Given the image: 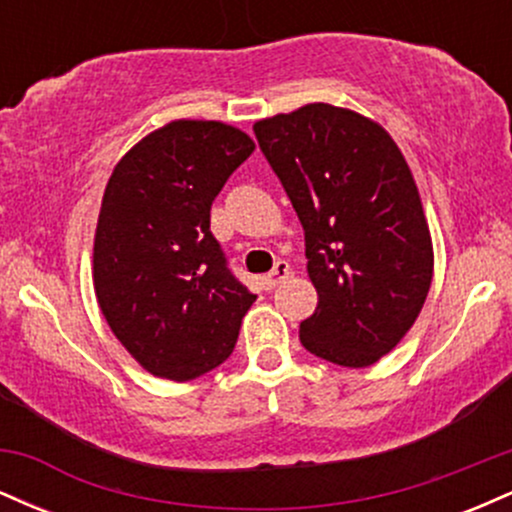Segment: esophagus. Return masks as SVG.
Listing matches in <instances>:
<instances>
[{"label":"esophagus","instance_id":"esophagus-1","mask_svg":"<svg viewBox=\"0 0 512 512\" xmlns=\"http://www.w3.org/2000/svg\"><path fill=\"white\" fill-rule=\"evenodd\" d=\"M289 276H291V267H289V262L279 260V262L274 264L272 272H269L267 276H262V289H264V291H272V289H276V286L281 284V281L289 279Z\"/></svg>","mask_w":512,"mask_h":512}]
</instances>
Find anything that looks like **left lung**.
Segmentation results:
<instances>
[{
	"mask_svg": "<svg viewBox=\"0 0 512 512\" xmlns=\"http://www.w3.org/2000/svg\"><path fill=\"white\" fill-rule=\"evenodd\" d=\"M255 137L305 231L317 308L310 354L366 368L399 344L433 279V243L414 175L378 122L310 103L255 122Z\"/></svg>",
	"mask_w": 512,
	"mask_h": 512,
	"instance_id": "8db88e82",
	"label": "left lung"
}]
</instances>
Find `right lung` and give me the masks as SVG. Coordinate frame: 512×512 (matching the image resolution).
<instances>
[{"instance_id":"1","label":"right lung","mask_w":512,"mask_h":512,"mask_svg":"<svg viewBox=\"0 0 512 512\" xmlns=\"http://www.w3.org/2000/svg\"><path fill=\"white\" fill-rule=\"evenodd\" d=\"M255 151L240 129L175 120L120 158L98 214L93 289L134 361L156 378L195 380L233 354L255 293L211 236V202Z\"/></svg>"}]
</instances>
